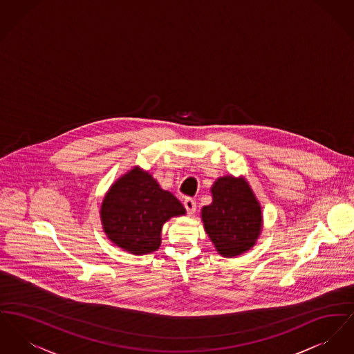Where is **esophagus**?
<instances>
[{"label":"esophagus","mask_w":354,"mask_h":354,"mask_svg":"<svg viewBox=\"0 0 354 354\" xmlns=\"http://www.w3.org/2000/svg\"><path fill=\"white\" fill-rule=\"evenodd\" d=\"M185 207H186V209H187V214L188 215H192L194 212H195V208H196V203H195V201H192V199H186L185 201Z\"/></svg>","instance_id":"1"}]
</instances>
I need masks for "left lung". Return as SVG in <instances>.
<instances>
[{"mask_svg": "<svg viewBox=\"0 0 354 354\" xmlns=\"http://www.w3.org/2000/svg\"><path fill=\"white\" fill-rule=\"evenodd\" d=\"M209 191L212 202L201 216L214 248L225 258L242 255L255 246L263 229L259 201L245 176L218 178Z\"/></svg>", "mask_w": 354, "mask_h": 354, "instance_id": "left-lung-1", "label": "left lung"}]
</instances>
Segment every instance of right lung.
I'll return each mask as SVG.
<instances>
[{
    "label": "right lung",
    "mask_w": 354,
    "mask_h": 354,
    "mask_svg": "<svg viewBox=\"0 0 354 354\" xmlns=\"http://www.w3.org/2000/svg\"><path fill=\"white\" fill-rule=\"evenodd\" d=\"M186 215V208L143 168L132 167L105 192L100 219L106 238L133 255L160 248L162 229L174 216Z\"/></svg>",
    "instance_id": "obj_1"
}]
</instances>
